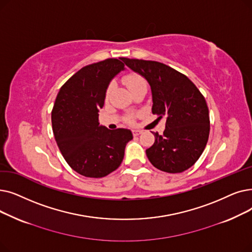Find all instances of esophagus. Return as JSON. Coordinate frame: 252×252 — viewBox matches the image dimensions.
<instances>
[{
    "label": "esophagus",
    "mask_w": 252,
    "mask_h": 252,
    "mask_svg": "<svg viewBox=\"0 0 252 252\" xmlns=\"http://www.w3.org/2000/svg\"><path fill=\"white\" fill-rule=\"evenodd\" d=\"M141 133H142L141 130H138V129H134V130H133V135H134V136H137V135H139V134H141Z\"/></svg>",
    "instance_id": "34e87169"
}]
</instances>
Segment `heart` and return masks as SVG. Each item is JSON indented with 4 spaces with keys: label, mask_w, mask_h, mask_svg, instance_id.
Returning <instances> with one entry per match:
<instances>
[{
    "label": "heart",
    "mask_w": 252,
    "mask_h": 252,
    "mask_svg": "<svg viewBox=\"0 0 252 252\" xmlns=\"http://www.w3.org/2000/svg\"><path fill=\"white\" fill-rule=\"evenodd\" d=\"M124 81H125L126 86H127L128 89L130 90V92H132L133 90H135L136 88H138V87H140V86L147 85L146 80L143 79L141 76L137 75V74H130V75L126 76L125 79H124ZM110 90H111V89H107V92H106L107 95H109ZM132 120H133L132 117L129 118V121H130V122H132Z\"/></svg>",
    "instance_id": "b5f03b06"
}]
</instances>
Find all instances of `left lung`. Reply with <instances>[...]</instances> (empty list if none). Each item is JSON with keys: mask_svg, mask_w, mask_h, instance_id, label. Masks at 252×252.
<instances>
[{"mask_svg": "<svg viewBox=\"0 0 252 252\" xmlns=\"http://www.w3.org/2000/svg\"><path fill=\"white\" fill-rule=\"evenodd\" d=\"M124 63L151 86L152 112L166 119L162 135L154 133V145L146 151L150 162L168 173L193 166L209 136V111L204 96L187 76L164 63L122 57Z\"/></svg>", "mask_w": 252, "mask_h": 252, "instance_id": "8db88e82", "label": "left lung"}]
</instances>
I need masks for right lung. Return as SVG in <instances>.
Listing matches in <instances>:
<instances>
[{"mask_svg": "<svg viewBox=\"0 0 252 252\" xmlns=\"http://www.w3.org/2000/svg\"><path fill=\"white\" fill-rule=\"evenodd\" d=\"M124 69L123 61L116 58L86 65L57 94L51 115L54 137L64 160L83 176L99 178L115 171L133 138L129 129L110 130L98 123L107 87Z\"/></svg>", "mask_w": 252, "mask_h": 252, "instance_id": "obj_1", "label": "right lung"}]
</instances>
